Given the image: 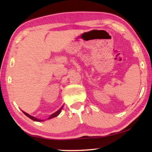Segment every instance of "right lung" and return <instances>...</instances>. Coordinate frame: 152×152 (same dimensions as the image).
I'll use <instances>...</instances> for the list:
<instances>
[{
	"instance_id": "obj_1",
	"label": "right lung",
	"mask_w": 152,
	"mask_h": 152,
	"mask_svg": "<svg viewBox=\"0 0 152 152\" xmlns=\"http://www.w3.org/2000/svg\"><path fill=\"white\" fill-rule=\"evenodd\" d=\"M63 107L64 106H62V107L60 108V109L58 110L57 111H56L55 113H54L53 114H52V115L50 116V117L48 118V119H51V118H55V117H57V116L59 115V114L61 113V109H63ZM23 113L25 114V115H26V116H28V117L29 118H30V119H32V120H34V121H37V122H41V121H43L42 120H40V119H37V118H34V117H33V116H31V115H29L28 113H26V112H24V111H23Z\"/></svg>"
}]
</instances>
